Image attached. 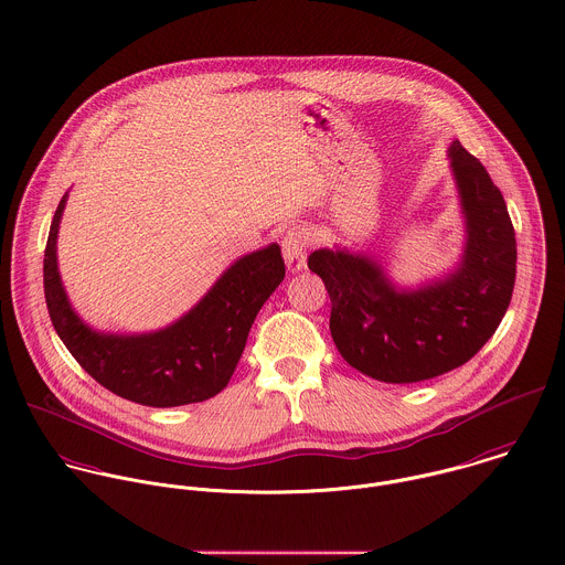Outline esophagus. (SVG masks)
Returning a JSON list of instances; mask_svg holds the SVG:
<instances>
[{"instance_id":"1","label":"esophagus","mask_w":565,"mask_h":565,"mask_svg":"<svg viewBox=\"0 0 565 565\" xmlns=\"http://www.w3.org/2000/svg\"><path fill=\"white\" fill-rule=\"evenodd\" d=\"M307 247L309 236L305 230L294 227L282 236V256L289 267V271H302L307 265Z\"/></svg>"}]
</instances>
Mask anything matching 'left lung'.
<instances>
[{
	"mask_svg": "<svg viewBox=\"0 0 565 565\" xmlns=\"http://www.w3.org/2000/svg\"><path fill=\"white\" fill-rule=\"evenodd\" d=\"M467 223L454 274L414 291L396 289L373 258L316 249L309 269L331 298V335L342 358L385 383H414L467 364L495 333L515 287V230L487 169L449 147Z\"/></svg>",
	"mask_w": 565,
	"mask_h": 565,
	"instance_id": "obj_1",
	"label": "left lung"
}]
</instances>
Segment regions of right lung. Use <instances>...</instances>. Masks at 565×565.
Segmentation results:
<instances>
[{"label": "right lung", "mask_w": 565, "mask_h": 565, "mask_svg": "<svg viewBox=\"0 0 565 565\" xmlns=\"http://www.w3.org/2000/svg\"><path fill=\"white\" fill-rule=\"evenodd\" d=\"M63 194L45 245L43 289L54 331L103 387L149 407L199 403L218 394L234 373L256 313L285 278L280 247L238 258L175 324L147 335L92 331L72 309L56 267Z\"/></svg>", "instance_id": "1"}]
</instances>
